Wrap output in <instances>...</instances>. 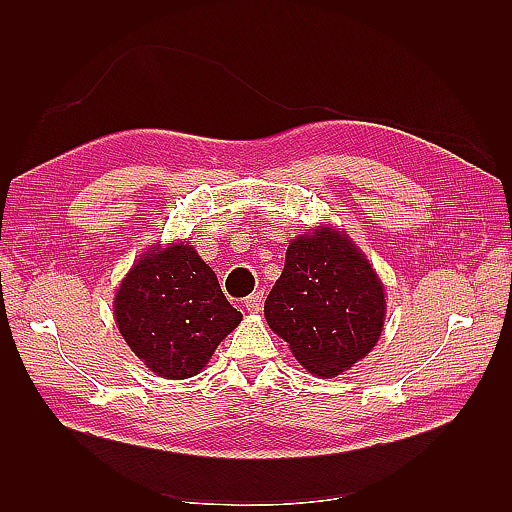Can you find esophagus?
I'll list each match as a JSON object with an SVG mask.
<instances>
[{"mask_svg": "<svg viewBox=\"0 0 512 512\" xmlns=\"http://www.w3.org/2000/svg\"><path fill=\"white\" fill-rule=\"evenodd\" d=\"M244 306H246L248 312H259V310H262V306H264V292H253V295L246 297Z\"/></svg>", "mask_w": 512, "mask_h": 512, "instance_id": "34e87169", "label": "esophagus"}]
</instances>
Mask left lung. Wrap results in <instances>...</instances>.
<instances>
[{"label":"left lung","instance_id":"left-lung-1","mask_svg":"<svg viewBox=\"0 0 512 512\" xmlns=\"http://www.w3.org/2000/svg\"><path fill=\"white\" fill-rule=\"evenodd\" d=\"M264 312L310 374L332 378L376 345L385 292L361 250L336 228L321 226L288 246Z\"/></svg>","mask_w":512,"mask_h":512}]
</instances>
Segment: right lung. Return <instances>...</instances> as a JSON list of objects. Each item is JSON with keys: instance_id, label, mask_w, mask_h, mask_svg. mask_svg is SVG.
I'll list each match as a JSON object with an SVG mask.
<instances>
[{"instance_id": "1", "label": "right lung", "mask_w": 512, "mask_h": 512, "mask_svg": "<svg viewBox=\"0 0 512 512\" xmlns=\"http://www.w3.org/2000/svg\"><path fill=\"white\" fill-rule=\"evenodd\" d=\"M118 330L143 363L165 378H189L242 321L213 270L187 244L149 250L116 292Z\"/></svg>"}]
</instances>
